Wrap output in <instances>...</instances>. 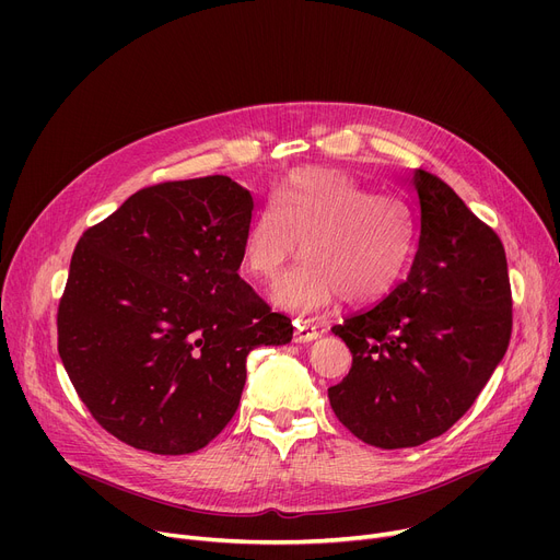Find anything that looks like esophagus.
I'll return each mask as SVG.
<instances>
[{
  "label": "esophagus",
  "mask_w": 560,
  "mask_h": 560,
  "mask_svg": "<svg viewBox=\"0 0 560 560\" xmlns=\"http://www.w3.org/2000/svg\"><path fill=\"white\" fill-rule=\"evenodd\" d=\"M322 334L319 329L313 325V322L308 319H295V334H292V338H295V342H311V340H317Z\"/></svg>",
  "instance_id": "esophagus-1"
}]
</instances>
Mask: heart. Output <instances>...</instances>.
Listing matches in <instances>:
<instances>
[{"label":"heart","mask_w":560,"mask_h":560,"mask_svg":"<svg viewBox=\"0 0 560 560\" xmlns=\"http://www.w3.org/2000/svg\"><path fill=\"white\" fill-rule=\"evenodd\" d=\"M272 292L281 311L313 315L340 298L368 306L388 298L404 277L416 247V224L408 206L374 195L345 172L308 167L290 174L275 197L254 215L243 241L245 270Z\"/></svg>","instance_id":"1"}]
</instances>
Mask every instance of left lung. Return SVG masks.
I'll return each instance as SVG.
<instances>
[{"mask_svg": "<svg viewBox=\"0 0 560 560\" xmlns=\"http://www.w3.org/2000/svg\"><path fill=\"white\" fill-rule=\"evenodd\" d=\"M420 243L408 277L331 331L351 370L329 388L336 418L381 450L443 435L475 404L504 359L513 300L499 235L435 174L410 176Z\"/></svg>", "mask_w": 560, "mask_h": 560, "instance_id": "8db88e82", "label": "left lung"}]
</instances>
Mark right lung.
Segmentation results:
<instances>
[{
	"mask_svg": "<svg viewBox=\"0 0 560 560\" xmlns=\"http://www.w3.org/2000/svg\"><path fill=\"white\" fill-rule=\"evenodd\" d=\"M249 190L213 174L131 195L83 231L58 302V354L91 416L152 454L206 447L229 424L247 354L292 340L241 279Z\"/></svg>",
	"mask_w": 560,
	"mask_h": 560,
	"instance_id": "obj_1",
	"label": "right lung"
}]
</instances>
